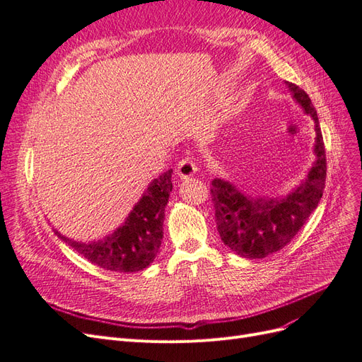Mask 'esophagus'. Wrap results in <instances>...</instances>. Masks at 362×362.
I'll use <instances>...</instances> for the list:
<instances>
[{
	"instance_id": "34e87169",
	"label": "esophagus",
	"mask_w": 362,
	"mask_h": 362,
	"mask_svg": "<svg viewBox=\"0 0 362 362\" xmlns=\"http://www.w3.org/2000/svg\"><path fill=\"white\" fill-rule=\"evenodd\" d=\"M196 170H198V166H196V161L190 157H185L182 158L180 163H178V175L181 178H190L192 175L196 173Z\"/></svg>"
}]
</instances>
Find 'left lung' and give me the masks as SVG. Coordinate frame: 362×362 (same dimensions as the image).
<instances>
[{
	"mask_svg": "<svg viewBox=\"0 0 362 362\" xmlns=\"http://www.w3.org/2000/svg\"><path fill=\"white\" fill-rule=\"evenodd\" d=\"M288 87L294 100L315 122L317 160L308 180L286 198L270 201L245 196L222 180H213L210 184L217 233L229 249L245 258H264L290 243L323 196L326 152L319 117L306 92L293 83Z\"/></svg>",
	"mask_w": 362,
	"mask_h": 362,
	"instance_id": "8db88e82",
	"label": "left lung"
}]
</instances>
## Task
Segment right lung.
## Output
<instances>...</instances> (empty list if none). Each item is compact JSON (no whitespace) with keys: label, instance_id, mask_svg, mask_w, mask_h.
Returning <instances> with one entry per match:
<instances>
[{"label":"right lung","instance_id":"obj_1","mask_svg":"<svg viewBox=\"0 0 362 362\" xmlns=\"http://www.w3.org/2000/svg\"><path fill=\"white\" fill-rule=\"evenodd\" d=\"M172 192V170L164 172L151 182L127 222L101 242L78 243L56 231L92 264L112 272H139L146 269L161 246L164 208Z\"/></svg>","mask_w":362,"mask_h":362}]
</instances>
